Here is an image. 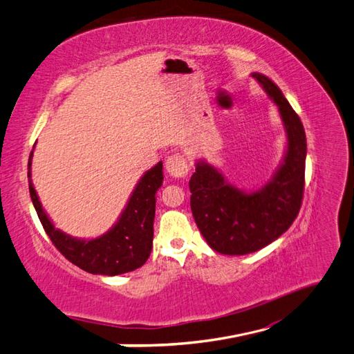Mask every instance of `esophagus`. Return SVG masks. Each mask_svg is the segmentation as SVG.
I'll use <instances>...</instances> for the list:
<instances>
[{"mask_svg":"<svg viewBox=\"0 0 354 354\" xmlns=\"http://www.w3.org/2000/svg\"><path fill=\"white\" fill-rule=\"evenodd\" d=\"M166 170L171 178H185L189 171L188 160L184 153H174L166 160Z\"/></svg>","mask_w":354,"mask_h":354,"instance_id":"34e87169","label":"esophagus"}]
</instances>
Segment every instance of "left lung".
Segmentation results:
<instances>
[{
  "instance_id": "left-lung-1",
  "label": "left lung",
  "mask_w": 354,
  "mask_h": 354,
  "mask_svg": "<svg viewBox=\"0 0 354 354\" xmlns=\"http://www.w3.org/2000/svg\"><path fill=\"white\" fill-rule=\"evenodd\" d=\"M251 76L278 106L287 136L283 161L270 180L254 192L234 187L203 158L196 161L189 179L197 227L207 245L227 256L250 254L278 239L295 221L304 197L306 138L301 118L268 76Z\"/></svg>"
}]
</instances>
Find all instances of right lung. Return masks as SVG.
<instances>
[{"label":"right lung","instance_id":"right-lung-1","mask_svg":"<svg viewBox=\"0 0 354 354\" xmlns=\"http://www.w3.org/2000/svg\"><path fill=\"white\" fill-rule=\"evenodd\" d=\"M31 161H28L30 196L44 232L52 243L71 263L94 275H121L145 265L152 250L156 194L162 185V162L145 171L133 189L120 218L111 230L94 239H79L64 233L50 221L35 193L31 180Z\"/></svg>","mask_w":354,"mask_h":354}]
</instances>
